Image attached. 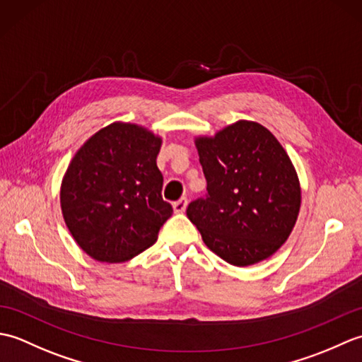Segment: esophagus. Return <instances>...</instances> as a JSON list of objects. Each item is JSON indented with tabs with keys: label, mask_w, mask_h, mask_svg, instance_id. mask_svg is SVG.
Here are the masks:
<instances>
[{
	"label": "esophagus",
	"mask_w": 362,
	"mask_h": 362,
	"mask_svg": "<svg viewBox=\"0 0 362 362\" xmlns=\"http://www.w3.org/2000/svg\"><path fill=\"white\" fill-rule=\"evenodd\" d=\"M187 205H188V199L187 197H180L179 201L174 202V211L175 213H183L187 210Z\"/></svg>",
	"instance_id": "obj_1"
}]
</instances>
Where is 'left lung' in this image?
I'll list each match as a JSON object with an SVG mask.
<instances>
[{"mask_svg":"<svg viewBox=\"0 0 362 362\" xmlns=\"http://www.w3.org/2000/svg\"><path fill=\"white\" fill-rule=\"evenodd\" d=\"M206 194L187 216L206 247L233 266L271 257L288 240L300 210V185L288 153L258 122L238 121L197 138Z\"/></svg>","mask_w":362,"mask_h":362,"instance_id":"8db88e82","label":"left lung"}]
</instances>
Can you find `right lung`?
<instances>
[{
	"mask_svg": "<svg viewBox=\"0 0 362 362\" xmlns=\"http://www.w3.org/2000/svg\"><path fill=\"white\" fill-rule=\"evenodd\" d=\"M161 140L143 127L113 122L71 160L62 182V213L79 247L104 263L134 258L157 241L171 218L157 168Z\"/></svg>",
	"mask_w": 362,
	"mask_h": 362,
	"instance_id": "1",
	"label": "right lung"
}]
</instances>
